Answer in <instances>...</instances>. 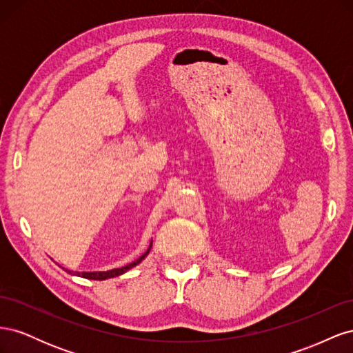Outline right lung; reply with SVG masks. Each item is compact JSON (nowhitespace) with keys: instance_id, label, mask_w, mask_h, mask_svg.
<instances>
[{"instance_id":"obj_1","label":"right lung","mask_w":353,"mask_h":353,"mask_svg":"<svg viewBox=\"0 0 353 353\" xmlns=\"http://www.w3.org/2000/svg\"><path fill=\"white\" fill-rule=\"evenodd\" d=\"M150 249H152V243H150V245H148V249H147V252L145 253H143L140 258H138L137 261H134L132 263H130V265H126V266H122V268H116V270H110V271H100V272H73V271H69V270H66L69 274H77V275H81V276H83V279H88V280H108V279H113V276H117V275H122V274H125L128 270H131L132 266H135V265H138L140 263L145 256L148 254V252H150Z\"/></svg>"}]
</instances>
